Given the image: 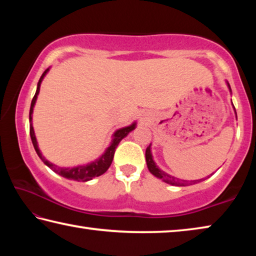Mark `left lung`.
<instances>
[{"instance_id": "left-lung-1", "label": "left lung", "mask_w": 256, "mask_h": 256, "mask_svg": "<svg viewBox=\"0 0 256 256\" xmlns=\"http://www.w3.org/2000/svg\"><path fill=\"white\" fill-rule=\"evenodd\" d=\"M227 86L229 88V92H232L230 86H229L228 82H227ZM234 110H235V107H234ZM235 114H236V110H235ZM236 118H237V114H236ZM146 166H148V170H149L151 174L157 177V178H159V180H162L164 183H167V184H170V185H174V186H188V185L200 183V182L208 178V177H204V178H201V180H186L177 178V177H175V176H172L170 174H167L166 172L160 170V168L157 166V164L154 162V157H152V152H151V144L146 150Z\"/></svg>"}]
</instances>
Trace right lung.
<instances>
[{
    "instance_id": "add662e5",
    "label": "right lung",
    "mask_w": 256,
    "mask_h": 256,
    "mask_svg": "<svg viewBox=\"0 0 256 256\" xmlns=\"http://www.w3.org/2000/svg\"><path fill=\"white\" fill-rule=\"evenodd\" d=\"M48 71H50V68H47V70H45V72L42 74L40 79L37 84L36 94H34V96L32 100V105H30V112H29L30 138H32L34 148V150H36L38 157L42 159V162H44L47 167H50L54 172H56V174H58L62 177H66V178H68V180H73L76 182H88L90 180H92L94 177H98V176L102 175L104 172H106V170L110 168V166L112 164V158H114L115 150H116V148H118V144L122 141V138H124L130 132L133 131V130L136 128V122H133L131 125H128V126L118 128V131H115L114 134H112V140L110 142V146H108V148L105 150V152H104L100 157L96 160H94V162H89L86 164H79V166H74L71 168L70 167H58V166H56V164H52L44 157V156L42 154L40 148H38V142H37L36 136H34V131L32 128L34 107V104H36L38 94H40L42 81V79H44Z\"/></svg>"
}]
</instances>
